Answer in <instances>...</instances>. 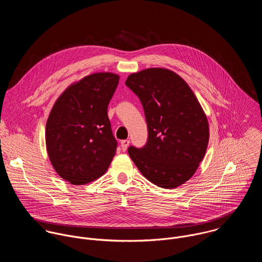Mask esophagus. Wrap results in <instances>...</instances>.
I'll return each mask as SVG.
<instances>
[{"label":"esophagus","mask_w":262,"mask_h":262,"mask_svg":"<svg viewBox=\"0 0 262 262\" xmlns=\"http://www.w3.org/2000/svg\"><path fill=\"white\" fill-rule=\"evenodd\" d=\"M129 143H130V141L127 140V139L121 141V148H122L123 151H126V150H127L128 146H129Z\"/></svg>","instance_id":"34e87169"}]
</instances>
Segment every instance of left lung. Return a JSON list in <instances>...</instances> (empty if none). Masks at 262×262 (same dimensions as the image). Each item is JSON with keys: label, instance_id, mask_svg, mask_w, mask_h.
<instances>
[{"label": "left lung", "instance_id": "obj_1", "mask_svg": "<svg viewBox=\"0 0 262 262\" xmlns=\"http://www.w3.org/2000/svg\"><path fill=\"white\" fill-rule=\"evenodd\" d=\"M140 99L148 128L144 147L128 153L152 184L174 188L198 169L209 143V123L187 82L167 69L131 74L125 81Z\"/></svg>", "mask_w": 262, "mask_h": 262}]
</instances>
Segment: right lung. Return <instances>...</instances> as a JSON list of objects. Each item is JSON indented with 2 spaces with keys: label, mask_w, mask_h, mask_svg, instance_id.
Instances as JSON below:
<instances>
[{
  "label": "right lung",
  "mask_w": 262,
  "mask_h": 262,
  "mask_svg": "<svg viewBox=\"0 0 262 262\" xmlns=\"http://www.w3.org/2000/svg\"><path fill=\"white\" fill-rule=\"evenodd\" d=\"M119 78L112 73L84 76L58 97L48 116L45 142L50 162L72 185L99 179L115 156L108 105Z\"/></svg>",
  "instance_id": "1"
}]
</instances>
